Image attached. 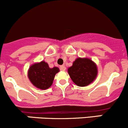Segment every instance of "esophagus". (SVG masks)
<instances>
[{
    "label": "esophagus",
    "instance_id": "1",
    "mask_svg": "<svg viewBox=\"0 0 128 128\" xmlns=\"http://www.w3.org/2000/svg\"><path fill=\"white\" fill-rule=\"evenodd\" d=\"M60 69L61 70H65L66 69V66L64 65L60 66Z\"/></svg>",
    "mask_w": 128,
    "mask_h": 128
}]
</instances>
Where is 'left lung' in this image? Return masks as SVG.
Segmentation results:
<instances>
[{"instance_id":"left-lung-1","label":"left lung","mask_w":128,"mask_h":128,"mask_svg":"<svg viewBox=\"0 0 128 128\" xmlns=\"http://www.w3.org/2000/svg\"><path fill=\"white\" fill-rule=\"evenodd\" d=\"M70 78L77 86L85 87L90 84L97 76V68L88 58H77L68 69Z\"/></svg>"}]
</instances>
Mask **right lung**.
I'll return each mask as SVG.
<instances>
[{"label": "right lung", "mask_w": 128, "mask_h": 128, "mask_svg": "<svg viewBox=\"0 0 128 128\" xmlns=\"http://www.w3.org/2000/svg\"><path fill=\"white\" fill-rule=\"evenodd\" d=\"M59 71V68H50L47 63L42 61L33 64L30 68L28 78L36 87L45 90L51 87L55 75Z\"/></svg>", "instance_id": "add662e5"}]
</instances>
